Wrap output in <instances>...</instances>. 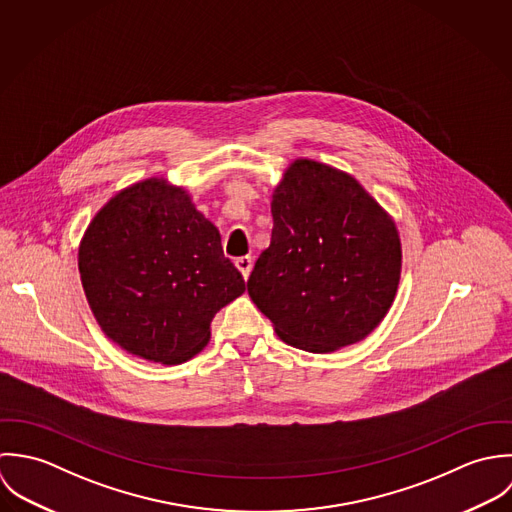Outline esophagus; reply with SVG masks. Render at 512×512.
Returning <instances> with one entry per match:
<instances>
[{"mask_svg":"<svg viewBox=\"0 0 512 512\" xmlns=\"http://www.w3.org/2000/svg\"><path fill=\"white\" fill-rule=\"evenodd\" d=\"M235 267L239 269V273L243 275V279H247L249 273H251V267H253V259H251L249 255L239 257V259H235Z\"/></svg>","mask_w":512,"mask_h":512,"instance_id":"1","label":"esophagus"}]
</instances>
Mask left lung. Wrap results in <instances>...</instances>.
I'll return each instance as SVG.
<instances>
[{
  "instance_id": "left-lung-1",
  "label": "left lung",
  "mask_w": 512,
  "mask_h": 512,
  "mask_svg": "<svg viewBox=\"0 0 512 512\" xmlns=\"http://www.w3.org/2000/svg\"><path fill=\"white\" fill-rule=\"evenodd\" d=\"M271 245L247 293L295 348L326 354L364 340L388 314L402 273L394 219L350 174L299 158L271 202Z\"/></svg>"
}]
</instances>
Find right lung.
<instances>
[{"mask_svg":"<svg viewBox=\"0 0 512 512\" xmlns=\"http://www.w3.org/2000/svg\"><path fill=\"white\" fill-rule=\"evenodd\" d=\"M79 273L104 334L168 366L204 350L215 312L245 291L217 227L164 178L136 182L101 207L83 235Z\"/></svg>","mask_w":512,"mask_h":512,"instance_id":"obj_1","label":"right lung"}]
</instances>
